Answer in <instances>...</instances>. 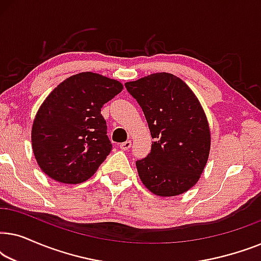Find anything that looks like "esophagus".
<instances>
[{
  "mask_svg": "<svg viewBox=\"0 0 261 261\" xmlns=\"http://www.w3.org/2000/svg\"><path fill=\"white\" fill-rule=\"evenodd\" d=\"M119 146H120V148L122 149V151H128V149H129L130 146H132V141L127 140V141L122 142V144H120Z\"/></svg>",
  "mask_w": 261,
  "mask_h": 261,
  "instance_id": "esophagus-1",
  "label": "esophagus"
}]
</instances>
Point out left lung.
<instances>
[{
	"label": "left lung",
	"mask_w": 261,
	"mask_h": 261,
	"mask_svg": "<svg viewBox=\"0 0 261 261\" xmlns=\"http://www.w3.org/2000/svg\"><path fill=\"white\" fill-rule=\"evenodd\" d=\"M137 99L154 141L138 173L154 195L177 196L197 183L210 149L205 114L191 89L171 73H153L124 84Z\"/></svg>",
	"instance_id": "obj_1"
}]
</instances>
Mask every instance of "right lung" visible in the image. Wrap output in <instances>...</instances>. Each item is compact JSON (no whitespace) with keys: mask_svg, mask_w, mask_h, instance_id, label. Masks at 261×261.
Masks as SVG:
<instances>
[{"mask_svg":"<svg viewBox=\"0 0 261 261\" xmlns=\"http://www.w3.org/2000/svg\"><path fill=\"white\" fill-rule=\"evenodd\" d=\"M122 88L115 80L82 72L47 96L34 119L32 146L48 177L78 184L97 171L113 149L101 109Z\"/></svg>","mask_w":261,"mask_h":261,"instance_id":"right-lung-1","label":"right lung"}]
</instances>
